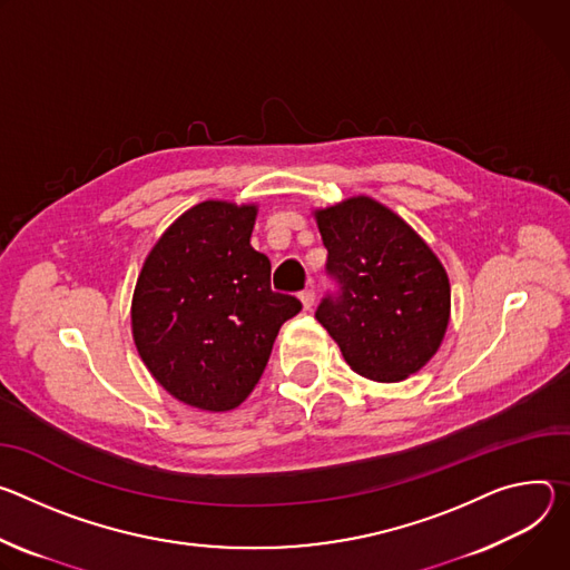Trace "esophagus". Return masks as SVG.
<instances>
[{
  "instance_id": "obj_1",
  "label": "esophagus",
  "mask_w": 570,
  "mask_h": 570,
  "mask_svg": "<svg viewBox=\"0 0 570 570\" xmlns=\"http://www.w3.org/2000/svg\"><path fill=\"white\" fill-rule=\"evenodd\" d=\"M298 296H301V303L305 309H309L314 305V289H303Z\"/></svg>"
}]
</instances>
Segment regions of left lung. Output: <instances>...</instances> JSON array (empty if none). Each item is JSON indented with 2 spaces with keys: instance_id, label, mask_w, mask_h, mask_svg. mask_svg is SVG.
I'll use <instances>...</instances> for the list:
<instances>
[{
  "instance_id": "left-lung-1",
  "label": "left lung",
  "mask_w": 570,
  "mask_h": 570,
  "mask_svg": "<svg viewBox=\"0 0 570 570\" xmlns=\"http://www.w3.org/2000/svg\"><path fill=\"white\" fill-rule=\"evenodd\" d=\"M317 224L337 289L314 317L368 381L396 383L416 373L449 326L444 267L399 215L368 197L320 210Z\"/></svg>"
}]
</instances>
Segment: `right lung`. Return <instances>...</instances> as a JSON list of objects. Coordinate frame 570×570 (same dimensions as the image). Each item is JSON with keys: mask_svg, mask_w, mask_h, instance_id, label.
Returning <instances> with one entry per match:
<instances>
[{"mask_svg": "<svg viewBox=\"0 0 570 570\" xmlns=\"http://www.w3.org/2000/svg\"><path fill=\"white\" fill-rule=\"evenodd\" d=\"M256 206L204 202L151 248L134 294V340L178 401L226 412L258 385L281 326L301 301L272 289V263L250 246Z\"/></svg>", "mask_w": 570, "mask_h": 570, "instance_id": "right-lung-1", "label": "right lung"}]
</instances>
